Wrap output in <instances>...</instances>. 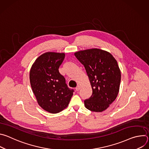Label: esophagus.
I'll return each mask as SVG.
<instances>
[{"label": "esophagus", "instance_id": "esophagus-1", "mask_svg": "<svg viewBox=\"0 0 149 149\" xmlns=\"http://www.w3.org/2000/svg\"><path fill=\"white\" fill-rule=\"evenodd\" d=\"M79 90H80V86H77V87L75 88V90H76L77 91H79Z\"/></svg>", "mask_w": 149, "mask_h": 149}]
</instances>
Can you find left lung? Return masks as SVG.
<instances>
[{
	"mask_svg": "<svg viewBox=\"0 0 149 149\" xmlns=\"http://www.w3.org/2000/svg\"><path fill=\"white\" fill-rule=\"evenodd\" d=\"M74 55L84 66L93 90L91 96L84 101L85 106L94 112L105 110L119 91L121 72L117 61L110 53L97 48Z\"/></svg>",
	"mask_w": 149,
	"mask_h": 149,
	"instance_id": "obj_1",
	"label": "left lung"
}]
</instances>
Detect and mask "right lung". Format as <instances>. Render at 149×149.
<instances>
[{
  "instance_id": "1",
  "label": "right lung",
  "mask_w": 149,
  "mask_h": 149,
  "mask_svg": "<svg viewBox=\"0 0 149 149\" xmlns=\"http://www.w3.org/2000/svg\"><path fill=\"white\" fill-rule=\"evenodd\" d=\"M64 58L63 53L46 52L36 59L30 71L31 86L38 103L51 113L65 109L74 91L59 72Z\"/></svg>"
}]
</instances>
